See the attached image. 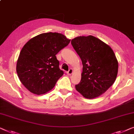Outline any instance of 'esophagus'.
<instances>
[{
  "instance_id": "esophagus-1",
  "label": "esophagus",
  "mask_w": 134,
  "mask_h": 134,
  "mask_svg": "<svg viewBox=\"0 0 134 134\" xmlns=\"http://www.w3.org/2000/svg\"><path fill=\"white\" fill-rule=\"evenodd\" d=\"M72 72H73L72 69H69V71L67 72V74H68V75H71L72 74Z\"/></svg>"
}]
</instances>
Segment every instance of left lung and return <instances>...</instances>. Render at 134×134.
<instances>
[{"instance_id":"obj_1","label":"left lung","mask_w":134,"mask_h":134,"mask_svg":"<svg viewBox=\"0 0 134 134\" xmlns=\"http://www.w3.org/2000/svg\"><path fill=\"white\" fill-rule=\"evenodd\" d=\"M83 64L80 82L76 90L86 98H94L106 92L115 82L119 64L109 45L92 36H80L71 40Z\"/></svg>"}]
</instances>
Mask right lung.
Segmentation results:
<instances>
[{"label":"right lung","instance_id":"right-lung-1","mask_svg":"<svg viewBox=\"0 0 134 134\" xmlns=\"http://www.w3.org/2000/svg\"><path fill=\"white\" fill-rule=\"evenodd\" d=\"M71 40L57 32L40 34L25 44L17 62L16 71L25 88L37 95L51 90L63 75L55 55Z\"/></svg>","mask_w":134,"mask_h":134}]
</instances>
